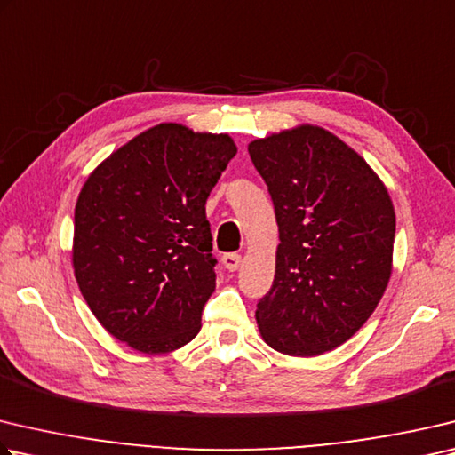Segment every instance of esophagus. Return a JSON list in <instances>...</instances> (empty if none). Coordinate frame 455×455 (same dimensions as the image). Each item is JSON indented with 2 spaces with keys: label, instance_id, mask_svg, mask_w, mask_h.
Here are the masks:
<instances>
[{
  "label": "esophagus",
  "instance_id": "obj_1",
  "mask_svg": "<svg viewBox=\"0 0 455 455\" xmlns=\"http://www.w3.org/2000/svg\"><path fill=\"white\" fill-rule=\"evenodd\" d=\"M241 262H243V256L236 254V252H227L225 256H222V264H225V268L230 270V272L238 270V267H241Z\"/></svg>",
  "mask_w": 455,
  "mask_h": 455
}]
</instances>
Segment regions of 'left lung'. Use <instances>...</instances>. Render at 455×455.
<instances>
[{"label":"left lung","mask_w":455,"mask_h":455,"mask_svg":"<svg viewBox=\"0 0 455 455\" xmlns=\"http://www.w3.org/2000/svg\"><path fill=\"white\" fill-rule=\"evenodd\" d=\"M275 203V283L256 304L262 340L288 356H320L358 332L392 276L395 212L374 169L318 125L249 143Z\"/></svg>","instance_id":"1"}]
</instances>
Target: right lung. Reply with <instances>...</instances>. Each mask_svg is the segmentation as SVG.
Segmentation results:
<instances>
[{
	"instance_id": "1",
	"label": "right lung",
	"mask_w": 455,
	"mask_h": 455,
	"mask_svg": "<svg viewBox=\"0 0 455 455\" xmlns=\"http://www.w3.org/2000/svg\"><path fill=\"white\" fill-rule=\"evenodd\" d=\"M235 155L227 133L161 123L99 163L81 188L73 272L95 318L133 350L167 354L199 334L217 286L204 204Z\"/></svg>"
}]
</instances>
